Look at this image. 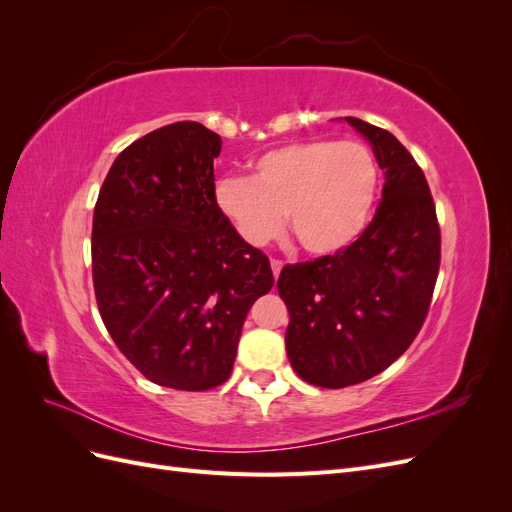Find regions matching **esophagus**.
<instances>
[{
    "label": "esophagus",
    "mask_w": 512,
    "mask_h": 512,
    "mask_svg": "<svg viewBox=\"0 0 512 512\" xmlns=\"http://www.w3.org/2000/svg\"><path fill=\"white\" fill-rule=\"evenodd\" d=\"M282 267H284V262L282 260H271V269H273V277L277 280V277H280V273H282Z\"/></svg>",
    "instance_id": "esophagus-1"
}]
</instances>
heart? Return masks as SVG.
Here are the masks:
<instances>
[{"label": "heart", "mask_w": 512, "mask_h": 512, "mask_svg": "<svg viewBox=\"0 0 512 512\" xmlns=\"http://www.w3.org/2000/svg\"><path fill=\"white\" fill-rule=\"evenodd\" d=\"M380 168L354 141H301L252 162V177H222L213 200L237 235L265 245L284 218L307 254L333 256L361 237L376 203Z\"/></svg>", "instance_id": "1"}]
</instances>
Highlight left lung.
Here are the masks:
<instances>
[{
    "label": "left lung",
    "instance_id": "left-lung-1",
    "mask_svg": "<svg viewBox=\"0 0 512 512\" xmlns=\"http://www.w3.org/2000/svg\"><path fill=\"white\" fill-rule=\"evenodd\" d=\"M346 121L384 170L374 220L344 252L288 265L277 280L290 314V365L322 389L374 378L408 350L440 269V226L423 170L391 132Z\"/></svg>",
    "mask_w": 512,
    "mask_h": 512
}]
</instances>
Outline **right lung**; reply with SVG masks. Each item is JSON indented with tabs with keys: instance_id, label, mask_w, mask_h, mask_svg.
Segmentation results:
<instances>
[{
	"instance_id": "obj_1",
	"label": "right lung",
	"mask_w": 512,
	"mask_h": 512,
	"mask_svg": "<svg viewBox=\"0 0 512 512\" xmlns=\"http://www.w3.org/2000/svg\"><path fill=\"white\" fill-rule=\"evenodd\" d=\"M222 138L177 121L123 149L91 230L100 316L145 378L177 391L228 380L247 312L273 286L269 258L215 207Z\"/></svg>"
}]
</instances>
